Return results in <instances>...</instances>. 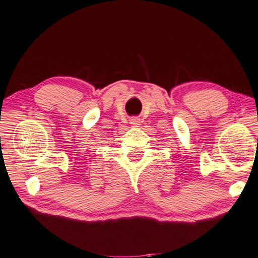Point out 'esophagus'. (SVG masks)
Segmentation results:
<instances>
[{"label": "esophagus", "instance_id": "1", "mask_svg": "<svg viewBox=\"0 0 258 258\" xmlns=\"http://www.w3.org/2000/svg\"><path fill=\"white\" fill-rule=\"evenodd\" d=\"M130 124H131V126H132V127H139V125H140V119H138V118H131V119H130Z\"/></svg>", "mask_w": 258, "mask_h": 258}]
</instances>
